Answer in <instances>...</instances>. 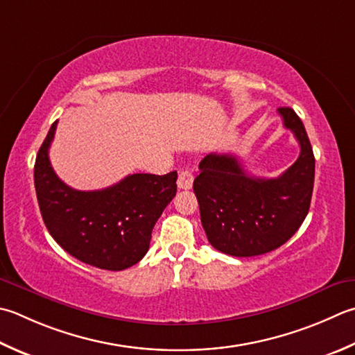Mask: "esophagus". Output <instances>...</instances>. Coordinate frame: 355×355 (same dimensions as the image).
Returning <instances> with one entry per match:
<instances>
[{
  "instance_id": "34e87169",
  "label": "esophagus",
  "mask_w": 355,
  "mask_h": 355,
  "mask_svg": "<svg viewBox=\"0 0 355 355\" xmlns=\"http://www.w3.org/2000/svg\"><path fill=\"white\" fill-rule=\"evenodd\" d=\"M193 183V175L191 171H182L178 173V180H177V186L178 189H191Z\"/></svg>"
}]
</instances>
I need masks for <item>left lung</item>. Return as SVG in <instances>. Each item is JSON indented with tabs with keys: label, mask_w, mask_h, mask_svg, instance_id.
Masks as SVG:
<instances>
[{
	"label": "left lung",
	"mask_w": 355,
	"mask_h": 355,
	"mask_svg": "<svg viewBox=\"0 0 355 355\" xmlns=\"http://www.w3.org/2000/svg\"><path fill=\"white\" fill-rule=\"evenodd\" d=\"M284 128L293 130L300 155L277 178L248 175L237 157L207 154L193 180L201 225L217 251L254 257L286 243L306 218L314 189L315 158L306 130L291 107H280Z\"/></svg>",
	"instance_id": "8db88e82"
}]
</instances>
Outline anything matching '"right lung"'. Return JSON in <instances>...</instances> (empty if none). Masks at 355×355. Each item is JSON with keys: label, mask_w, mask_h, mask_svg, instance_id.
<instances>
[{"label": "right lung", "mask_w": 355, "mask_h": 355, "mask_svg": "<svg viewBox=\"0 0 355 355\" xmlns=\"http://www.w3.org/2000/svg\"><path fill=\"white\" fill-rule=\"evenodd\" d=\"M55 121L35 159L33 180L41 217L49 234L86 265L123 270L149 249L159 215L177 192V172L134 173L101 191H76L52 169L49 148Z\"/></svg>", "instance_id": "1"}]
</instances>
